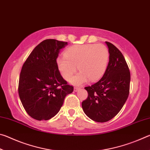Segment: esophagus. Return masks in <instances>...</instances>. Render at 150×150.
<instances>
[{
    "label": "esophagus",
    "instance_id": "1",
    "mask_svg": "<svg viewBox=\"0 0 150 150\" xmlns=\"http://www.w3.org/2000/svg\"><path fill=\"white\" fill-rule=\"evenodd\" d=\"M79 89H80V88L78 87H74V91H75V92H77V91H79Z\"/></svg>",
    "mask_w": 150,
    "mask_h": 150
}]
</instances>
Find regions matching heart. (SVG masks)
<instances>
[{
    "label": "heart",
    "instance_id": "heart-1",
    "mask_svg": "<svg viewBox=\"0 0 150 150\" xmlns=\"http://www.w3.org/2000/svg\"><path fill=\"white\" fill-rule=\"evenodd\" d=\"M109 51L103 44L75 45L66 50L65 55L57 58L61 74L66 80L71 79L74 85H81L90 79L95 81L102 77L109 62Z\"/></svg>",
    "mask_w": 150,
    "mask_h": 150
}]
</instances>
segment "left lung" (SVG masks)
Listing matches in <instances>:
<instances>
[{
	"mask_svg": "<svg viewBox=\"0 0 150 150\" xmlns=\"http://www.w3.org/2000/svg\"><path fill=\"white\" fill-rule=\"evenodd\" d=\"M109 62L103 77L85 88L87 99L82 102L83 110L88 118L97 122L111 120L123 107L129 95L130 72L125 58L115 45L106 42Z\"/></svg>",
	"mask_w": 150,
	"mask_h": 150,
	"instance_id": "obj_1",
	"label": "left lung"
}]
</instances>
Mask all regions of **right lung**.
<instances>
[{"label":"right lung","instance_id":"right-lung-1","mask_svg":"<svg viewBox=\"0 0 150 150\" xmlns=\"http://www.w3.org/2000/svg\"><path fill=\"white\" fill-rule=\"evenodd\" d=\"M67 42L54 39L42 42L22 65L18 94L25 110L37 120H47L59 111L73 87L67 85L57 64L60 50Z\"/></svg>","mask_w":150,"mask_h":150}]
</instances>
